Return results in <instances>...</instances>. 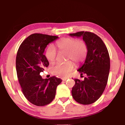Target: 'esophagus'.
I'll use <instances>...</instances> for the list:
<instances>
[{"label": "esophagus", "mask_w": 125, "mask_h": 125, "mask_svg": "<svg viewBox=\"0 0 125 125\" xmlns=\"http://www.w3.org/2000/svg\"><path fill=\"white\" fill-rule=\"evenodd\" d=\"M68 79V78H62V79L63 81H66V80Z\"/></svg>", "instance_id": "esophagus-1"}]
</instances>
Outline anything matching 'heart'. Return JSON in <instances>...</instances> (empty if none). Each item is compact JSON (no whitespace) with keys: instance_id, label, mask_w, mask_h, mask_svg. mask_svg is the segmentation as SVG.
I'll return each instance as SVG.
<instances>
[{"instance_id":"b5f03b06","label":"heart","mask_w":125,"mask_h":125,"mask_svg":"<svg viewBox=\"0 0 125 125\" xmlns=\"http://www.w3.org/2000/svg\"><path fill=\"white\" fill-rule=\"evenodd\" d=\"M56 46L61 52L67 53V59L73 60L75 63L82 62L86 57L88 47L85 42L73 38H64L57 42ZM46 57L48 61H56L57 53L53 45H50L46 51ZM74 67V64L71 61L64 63H57L51 68L52 72L61 77H66Z\"/></svg>"}]
</instances>
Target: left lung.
<instances>
[{
	"label": "left lung",
	"instance_id": "left-lung-1",
	"mask_svg": "<svg viewBox=\"0 0 125 125\" xmlns=\"http://www.w3.org/2000/svg\"><path fill=\"white\" fill-rule=\"evenodd\" d=\"M69 36L82 37L88 47L85 62L78 69L86 77L84 80L74 79L72 95L78 103L91 104L100 98L106 86L110 68L108 51L101 38L93 32L80 31Z\"/></svg>",
	"mask_w": 125,
	"mask_h": 125
}]
</instances>
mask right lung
<instances>
[{"mask_svg": "<svg viewBox=\"0 0 125 125\" xmlns=\"http://www.w3.org/2000/svg\"><path fill=\"white\" fill-rule=\"evenodd\" d=\"M58 36L33 33L20 46L16 58V69L21 90L32 104L42 106L51 103L56 88L62 80L55 76L43 79L40 74L49 65L43 54L46 46Z\"/></svg>", "mask_w": 125, "mask_h": 125, "instance_id": "right-lung-1", "label": "right lung"}]
</instances>
